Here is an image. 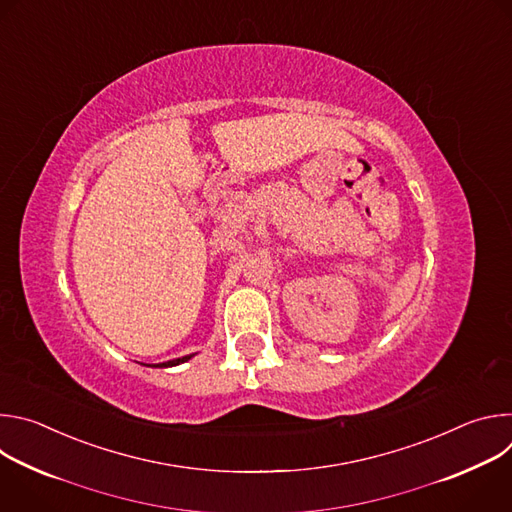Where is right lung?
<instances>
[{
	"label": "right lung",
	"instance_id": "add662e5",
	"mask_svg": "<svg viewBox=\"0 0 512 512\" xmlns=\"http://www.w3.org/2000/svg\"><path fill=\"white\" fill-rule=\"evenodd\" d=\"M190 356H192V354H188V356H182V358H174V360H168V362H160V364H156V367H174V364L186 362Z\"/></svg>",
	"mask_w": 512,
	"mask_h": 512
}]
</instances>
